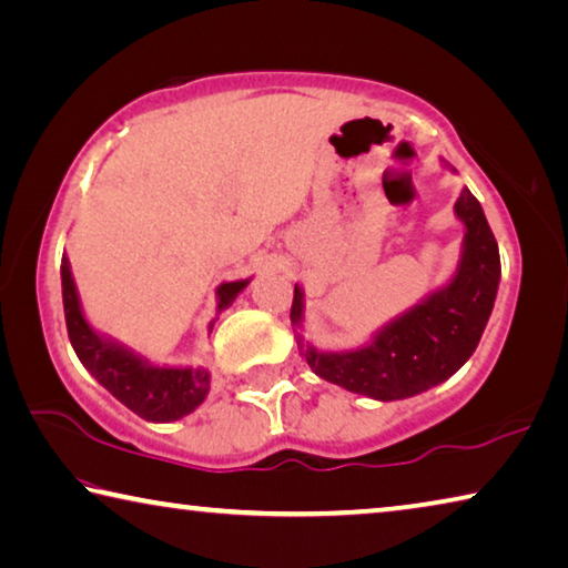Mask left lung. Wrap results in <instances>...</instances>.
Listing matches in <instances>:
<instances>
[{
    "label": "left lung",
    "mask_w": 568,
    "mask_h": 568,
    "mask_svg": "<svg viewBox=\"0 0 568 568\" xmlns=\"http://www.w3.org/2000/svg\"><path fill=\"white\" fill-rule=\"evenodd\" d=\"M454 213L464 225L454 275L358 348L323 351L305 338V293L295 283L291 323L297 351L315 376L373 400H403L448 381L474 355L494 311L501 257L484 207L468 187L460 190Z\"/></svg>",
    "instance_id": "left-lung-1"
}]
</instances>
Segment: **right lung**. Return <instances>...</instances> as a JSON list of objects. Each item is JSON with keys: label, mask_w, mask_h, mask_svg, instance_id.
<instances>
[{"label": "right lung", "mask_w": 568, "mask_h": 568, "mask_svg": "<svg viewBox=\"0 0 568 568\" xmlns=\"http://www.w3.org/2000/svg\"><path fill=\"white\" fill-rule=\"evenodd\" d=\"M62 303L70 343L77 358L90 371V376L108 388L122 406L150 423H172L190 416L210 393V371L205 365H160L138 353L122 341L94 328L82 311L80 293L72 275L67 253L62 255ZM250 283L225 281L217 285L215 301L217 315L233 305L237 293H243ZM217 318L210 321L207 331H213Z\"/></svg>", "instance_id": "obj_1"}]
</instances>
